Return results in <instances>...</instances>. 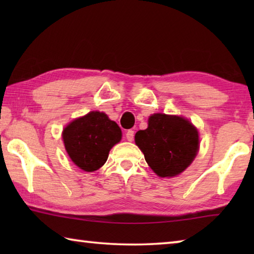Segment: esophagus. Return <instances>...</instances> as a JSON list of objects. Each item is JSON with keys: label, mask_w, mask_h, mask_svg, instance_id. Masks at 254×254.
Segmentation results:
<instances>
[{"label": "esophagus", "mask_w": 254, "mask_h": 254, "mask_svg": "<svg viewBox=\"0 0 254 254\" xmlns=\"http://www.w3.org/2000/svg\"><path fill=\"white\" fill-rule=\"evenodd\" d=\"M126 136H127V141H133V139H134V131H133V130H127Z\"/></svg>", "instance_id": "esophagus-1"}]
</instances>
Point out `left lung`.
Returning <instances> with one entry per match:
<instances>
[{
  "label": "left lung",
  "instance_id": "obj_1",
  "mask_svg": "<svg viewBox=\"0 0 254 254\" xmlns=\"http://www.w3.org/2000/svg\"><path fill=\"white\" fill-rule=\"evenodd\" d=\"M135 144L159 177H175L190 166L199 148L197 128L187 119L152 114L148 127L135 133Z\"/></svg>",
  "mask_w": 254,
  "mask_h": 254
}]
</instances>
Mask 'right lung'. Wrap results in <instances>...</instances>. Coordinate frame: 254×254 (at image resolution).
<instances>
[{
	"label": "right lung",
	"instance_id": "add662e5",
	"mask_svg": "<svg viewBox=\"0 0 254 254\" xmlns=\"http://www.w3.org/2000/svg\"><path fill=\"white\" fill-rule=\"evenodd\" d=\"M121 137L122 131L118 124L98 111L74 120L63 131L68 156L77 167L87 173L104 165L110 150Z\"/></svg>",
	"mask_w": 254,
	"mask_h": 254
}]
</instances>
